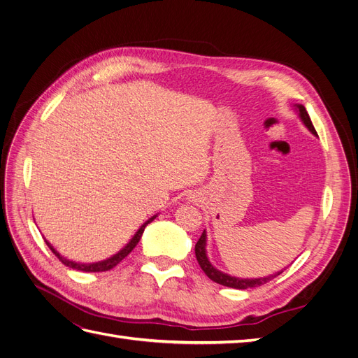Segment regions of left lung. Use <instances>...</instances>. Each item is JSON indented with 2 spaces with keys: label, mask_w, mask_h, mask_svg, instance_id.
<instances>
[{
  "label": "left lung",
  "mask_w": 358,
  "mask_h": 358,
  "mask_svg": "<svg viewBox=\"0 0 358 358\" xmlns=\"http://www.w3.org/2000/svg\"><path fill=\"white\" fill-rule=\"evenodd\" d=\"M297 107H299V112H300V117H301L303 124H305V125L309 128V131H312L313 134H317L315 128H313L312 121H310V117H309V115H308L305 107H303V106H297ZM204 248H206V233L203 231V234L200 236V239H199L197 243H196V257H197V262H199V264H200L203 272H204L206 275H208V278H210V279L213 280V282L221 284V285H224V287H231V288H237V289L254 288V287H259V285L267 284L268 280H272L273 278H276L278 275L282 273V272H279V273H276V275H273V276L259 278V279H239V278H234V276H229V275H225V273L220 272V270H216V268L209 263L208 257H206V249H204Z\"/></svg>",
  "instance_id": "1"
}]
</instances>
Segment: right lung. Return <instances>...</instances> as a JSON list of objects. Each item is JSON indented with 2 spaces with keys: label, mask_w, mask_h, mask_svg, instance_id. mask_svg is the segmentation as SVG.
Segmentation results:
<instances>
[{
  "label": "right lung",
  "mask_w": 358,
  "mask_h": 358,
  "mask_svg": "<svg viewBox=\"0 0 358 358\" xmlns=\"http://www.w3.org/2000/svg\"><path fill=\"white\" fill-rule=\"evenodd\" d=\"M154 218L155 216H152V218H150L149 221H146L142 227H140V230L134 234V237L131 239V242H129L121 252H117L116 255H113L112 258H109V259H104V262H100V263H92V264H80V263H74V262H70V259H67V258H62L55 249H53L50 245H49V242L48 241H45L46 242V245L49 246V249L50 251L55 254L57 257H58V259L59 262L64 264V266H67V267H71V268H76V270H82V272H107V270H110V268H113L115 266H117L119 263L122 262V259L133 251V249L137 246V243H138V241H140V237H142V234H143V231H145V227L149 224V222H152L154 221Z\"/></svg>",
  "instance_id": "add662e5"
}]
</instances>
